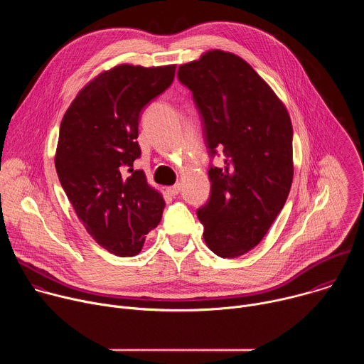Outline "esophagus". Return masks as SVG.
Segmentation results:
<instances>
[{
    "instance_id": "obj_1",
    "label": "esophagus",
    "mask_w": 364,
    "mask_h": 364,
    "mask_svg": "<svg viewBox=\"0 0 364 364\" xmlns=\"http://www.w3.org/2000/svg\"><path fill=\"white\" fill-rule=\"evenodd\" d=\"M180 190H181V184H180V183H177V184H174V186H171V187H167V191H168V194H171V196H177V194L180 193Z\"/></svg>"
}]
</instances>
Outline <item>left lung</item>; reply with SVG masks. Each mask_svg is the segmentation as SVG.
Instances as JSON below:
<instances>
[{
  "instance_id": "8db88e82",
  "label": "left lung",
  "mask_w": 364,
  "mask_h": 364,
  "mask_svg": "<svg viewBox=\"0 0 364 364\" xmlns=\"http://www.w3.org/2000/svg\"><path fill=\"white\" fill-rule=\"evenodd\" d=\"M203 121L211 164L207 203L197 209L204 242L220 257H237L264 239L288 198L292 167V125L284 103L243 59L222 50L181 65Z\"/></svg>"
}]
</instances>
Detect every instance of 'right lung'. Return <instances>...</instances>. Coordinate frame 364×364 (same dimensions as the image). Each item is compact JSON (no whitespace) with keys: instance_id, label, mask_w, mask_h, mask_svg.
<instances>
[{"instance_id":"right-lung-1","label":"right lung","mask_w":364,"mask_h":364,"mask_svg":"<svg viewBox=\"0 0 364 364\" xmlns=\"http://www.w3.org/2000/svg\"><path fill=\"white\" fill-rule=\"evenodd\" d=\"M174 73V65L103 72L79 92L60 124V184L89 235L121 257L138 255L163 218L164 198L132 166L141 157V112L170 87Z\"/></svg>"}]
</instances>
